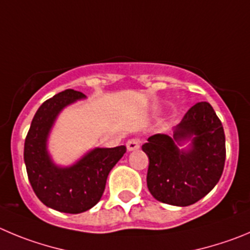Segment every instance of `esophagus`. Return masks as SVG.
I'll return each instance as SVG.
<instances>
[{
	"instance_id": "esophagus-1",
	"label": "esophagus",
	"mask_w": 250,
	"mask_h": 250,
	"mask_svg": "<svg viewBox=\"0 0 250 250\" xmlns=\"http://www.w3.org/2000/svg\"><path fill=\"white\" fill-rule=\"evenodd\" d=\"M139 144H141V141L138 138H132L127 142V149L129 151L137 150L139 149Z\"/></svg>"
}]
</instances>
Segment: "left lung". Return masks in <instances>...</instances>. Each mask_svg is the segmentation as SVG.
I'll return each mask as SVG.
<instances>
[{
	"label": "left lung",
	"mask_w": 250,
	"mask_h": 250,
	"mask_svg": "<svg viewBox=\"0 0 250 250\" xmlns=\"http://www.w3.org/2000/svg\"><path fill=\"white\" fill-rule=\"evenodd\" d=\"M188 140V149L178 148ZM142 149L149 158V191L154 199L172 206H190L205 197L225 167V130L208 102L191 107L172 137L154 134Z\"/></svg>",
	"instance_id": "8db88e82"
}]
</instances>
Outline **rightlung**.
<instances>
[{
	"label": "right lung",
	"instance_id": "1",
	"mask_svg": "<svg viewBox=\"0 0 250 250\" xmlns=\"http://www.w3.org/2000/svg\"><path fill=\"white\" fill-rule=\"evenodd\" d=\"M80 91L65 90L46 100L34 114L25 137L24 163L32 188L45 206L65 213H81L101 200L107 176L125 153V146L95 148L71 167H58L46 142L58 114L78 100Z\"/></svg>",
	"mask_w": 250,
	"mask_h": 250
}]
</instances>
